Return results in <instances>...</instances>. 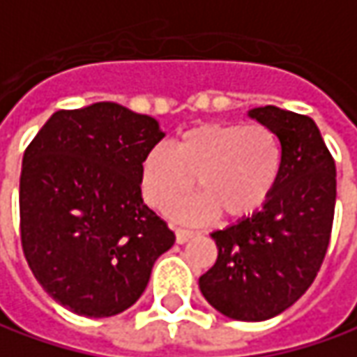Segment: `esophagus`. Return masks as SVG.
I'll return each mask as SVG.
<instances>
[{
    "instance_id": "34e87169",
    "label": "esophagus",
    "mask_w": 357,
    "mask_h": 357,
    "mask_svg": "<svg viewBox=\"0 0 357 357\" xmlns=\"http://www.w3.org/2000/svg\"><path fill=\"white\" fill-rule=\"evenodd\" d=\"M195 234L192 231V229H181V227L176 229V241H178V243H185V241L192 240Z\"/></svg>"
}]
</instances>
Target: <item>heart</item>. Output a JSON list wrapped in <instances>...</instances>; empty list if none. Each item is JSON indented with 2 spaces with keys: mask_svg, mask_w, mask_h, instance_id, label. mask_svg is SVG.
Returning a JSON list of instances; mask_svg holds the SVG:
<instances>
[{
  "mask_svg": "<svg viewBox=\"0 0 357 357\" xmlns=\"http://www.w3.org/2000/svg\"><path fill=\"white\" fill-rule=\"evenodd\" d=\"M282 163V142L268 126L208 121L181 133L172 149H149L139 185L149 206L163 211L192 194L195 181L202 199L172 209L176 218L245 220L270 202Z\"/></svg>",
  "mask_w": 357,
  "mask_h": 357,
  "instance_id": "b5f03b06",
  "label": "heart"
}]
</instances>
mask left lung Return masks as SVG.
<instances>
[{
	"label": "left lung",
	"mask_w": 357,
	"mask_h": 357,
	"mask_svg": "<svg viewBox=\"0 0 357 357\" xmlns=\"http://www.w3.org/2000/svg\"><path fill=\"white\" fill-rule=\"evenodd\" d=\"M248 116L280 137L282 174L266 208L211 234L218 259L199 289L227 318L264 321L298 302L318 275L332 234L335 163L312 117L275 105Z\"/></svg>",
	"instance_id": "1"
}]
</instances>
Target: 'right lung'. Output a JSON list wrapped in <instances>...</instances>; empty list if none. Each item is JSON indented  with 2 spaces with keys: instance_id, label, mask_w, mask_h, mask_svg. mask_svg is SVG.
<instances>
[{
  "instance_id": "add662e5",
  "label": "right lung",
  "mask_w": 357,
  "mask_h": 357,
  "mask_svg": "<svg viewBox=\"0 0 357 357\" xmlns=\"http://www.w3.org/2000/svg\"><path fill=\"white\" fill-rule=\"evenodd\" d=\"M163 135L153 117L100 101L55 112L25 149V259L41 287L77 316L109 318L133 305L176 241L139 185L142 160Z\"/></svg>"
}]
</instances>
